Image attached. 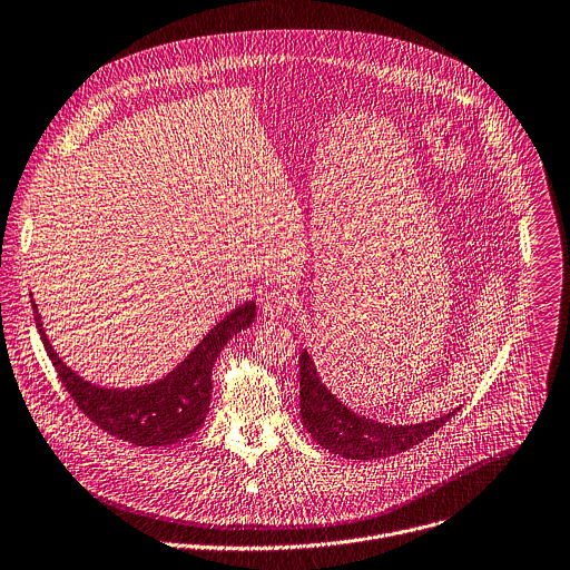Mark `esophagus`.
Here are the masks:
<instances>
[{
    "label": "esophagus",
    "mask_w": 570,
    "mask_h": 570,
    "mask_svg": "<svg viewBox=\"0 0 570 570\" xmlns=\"http://www.w3.org/2000/svg\"><path fill=\"white\" fill-rule=\"evenodd\" d=\"M261 307L267 318H278L285 314L287 307H292V296L285 289H269L267 294H263Z\"/></svg>",
    "instance_id": "34e87169"
}]
</instances>
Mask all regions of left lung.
Returning <instances> with one entry per match:
<instances>
[{
	"label": "left lung",
	"instance_id": "8db88e82",
	"mask_svg": "<svg viewBox=\"0 0 570 570\" xmlns=\"http://www.w3.org/2000/svg\"><path fill=\"white\" fill-rule=\"evenodd\" d=\"M301 419L312 439L332 454L343 459H385L410 450L423 439L432 436L445 421L454 416L452 410L428 423L390 425L347 410L321 381L316 365L307 350L301 352Z\"/></svg>",
	"mask_w": 570,
	"mask_h": 570
}]
</instances>
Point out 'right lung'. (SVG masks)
<instances>
[{
    "label": "right lung",
    "mask_w": 570,
    "mask_h": 570,
    "mask_svg": "<svg viewBox=\"0 0 570 570\" xmlns=\"http://www.w3.org/2000/svg\"><path fill=\"white\" fill-rule=\"evenodd\" d=\"M31 303L36 309V325L40 330L45 350L78 407L100 430L142 448H163L178 443L205 423L214 390V363L227 341L240 330L249 327L256 318L254 301L236 307L165 379L142 387L120 390L94 385L78 376L71 367H67V363L58 356L47 338L36 301Z\"/></svg>",
    "instance_id": "right-lung-1"
}]
</instances>
